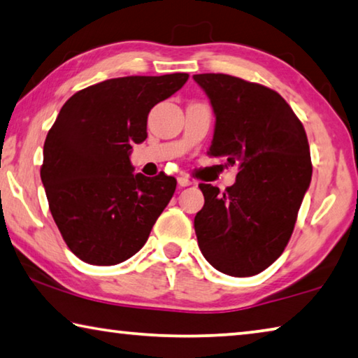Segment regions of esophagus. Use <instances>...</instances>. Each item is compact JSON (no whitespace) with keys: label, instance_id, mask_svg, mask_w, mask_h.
<instances>
[{"label":"esophagus","instance_id":"obj_1","mask_svg":"<svg viewBox=\"0 0 358 358\" xmlns=\"http://www.w3.org/2000/svg\"><path fill=\"white\" fill-rule=\"evenodd\" d=\"M177 181H178V185H180L181 187H186V186H191V185H192V180L185 177V175H181V177H178Z\"/></svg>","mask_w":358,"mask_h":358}]
</instances>
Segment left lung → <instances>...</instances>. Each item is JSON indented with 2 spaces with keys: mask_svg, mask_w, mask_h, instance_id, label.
I'll return each mask as SVG.
<instances>
[{
  "mask_svg": "<svg viewBox=\"0 0 358 358\" xmlns=\"http://www.w3.org/2000/svg\"><path fill=\"white\" fill-rule=\"evenodd\" d=\"M215 112L210 156L238 164L235 185L220 192L201 183L194 217L203 257L230 276L264 271L287 246L313 166L306 132L273 90L227 74H196Z\"/></svg>",
  "mask_w": 358,
  "mask_h": 358,
  "instance_id": "left-lung-1",
  "label": "left lung"
}]
</instances>
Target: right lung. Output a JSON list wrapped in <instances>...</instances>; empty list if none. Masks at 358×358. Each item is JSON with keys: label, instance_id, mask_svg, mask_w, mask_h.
Listing matches in <instances>:
<instances>
[{"label": "right lung", "instance_id": "1", "mask_svg": "<svg viewBox=\"0 0 358 358\" xmlns=\"http://www.w3.org/2000/svg\"><path fill=\"white\" fill-rule=\"evenodd\" d=\"M187 74L110 78L66 101L44 143L41 180L69 250L83 262L115 265L134 256L177 187L159 173H134L131 150L147 138L148 113Z\"/></svg>", "mask_w": 358, "mask_h": 358}]
</instances>
